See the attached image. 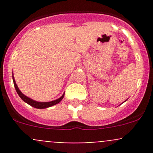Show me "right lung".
<instances>
[{
    "instance_id": "add662e5",
    "label": "right lung",
    "mask_w": 153,
    "mask_h": 153,
    "mask_svg": "<svg viewBox=\"0 0 153 153\" xmlns=\"http://www.w3.org/2000/svg\"><path fill=\"white\" fill-rule=\"evenodd\" d=\"M12 78H13L14 86H15V89H16L17 93L18 94V95H19L20 97H21V99H22L24 101H25L26 103H27V104H29L30 106H33V107L35 108H37V109H44V108H47V107H49V106L55 105V104H58V103L63 99V98H64V95H63L60 98H58V99L57 100H55V101H50V102H38V101H34V100L28 98V97H27L26 95H24V94L20 91V89H18V86H17L16 83H15V79H14V77H12Z\"/></svg>"
}]
</instances>
